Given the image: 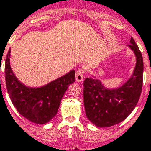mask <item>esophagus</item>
Listing matches in <instances>:
<instances>
[{"label": "esophagus", "mask_w": 151, "mask_h": 151, "mask_svg": "<svg viewBox=\"0 0 151 151\" xmlns=\"http://www.w3.org/2000/svg\"><path fill=\"white\" fill-rule=\"evenodd\" d=\"M83 74H84V70L82 68H79L76 71V80L77 81L81 82L83 79Z\"/></svg>", "instance_id": "obj_1"}]
</instances>
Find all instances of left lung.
Here are the masks:
<instances>
[{
    "label": "left lung",
    "instance_id": "obj_1",
    "mask_svg": "<svg viewBox=\"0 0 151 151\" xmlns=\"http://www.w3.org/2000/svg\"><path fill=\"white\" fill-rule=\"evenodd\" d=\"M128 46L134 52L137 63L132 77L117 89H107L98 80L87 78L83 81V103L86 116L100 127L117 124L134 111L143 85L144 62L141 52L133 37Z\"/></svg>",
    "mask_w": 151,
    "mask_h": 151
}]
</instances>
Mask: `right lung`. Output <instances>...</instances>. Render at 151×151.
Here are the masks:
<instances>
[{"instance_id":"add662e5","label":"right lung","mask_w":151,"mask_h":151,"mask_svg":"<svg viewBox=\"0 0 151 151\" xmlns=\"http://www.w3.org/2000/svg\"><path fill=\"white\" fill-rule=\"evenodd\" d=\"M9 50L5 60V81L11 102L19 114L38 124L49 122L58 113L62 97L75 81V71L39 88L27 87L19 81L11 70Z\"/></svg>"}]
</instances>
